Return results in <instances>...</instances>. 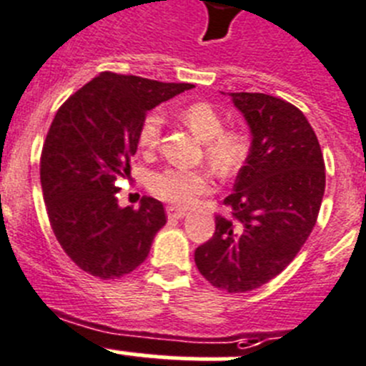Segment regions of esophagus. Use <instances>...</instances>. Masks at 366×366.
I'll return each instance as SVG.
<instances>
[{
  "label": "esophagus",
  "mask_w": 366,
  "mask_h": 366,
  "mask_svg": "<svg viewBox=\"0 0 366 366\" xmlns=\"http://www.w3.org/2000/svg\"><path fill=\"white\" fill-rule=\"evenodd\" d=\"M185 216H187L185 210L176 209V207H169V209H167V217H169V219H181V217H185Z\"/></svg>",
  "instance_id": "1"
}]
</instances>
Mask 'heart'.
Returning a JSON list of instances; mask_svg holds the SVG:
<instances>
[{
	"instance_id": "heart-1",
	"label": "heart",
	"mask_w": 366,
	"mask_h": 366,
	"mask_svg": "<svg viewBox=\"0 0 366 366\" xmlns=\"http://www.w3.org/2000/svg\"><path fill=\"white\" fill-rule=\"evenodd\" d=\"M183 122L189 129L205 143L207 159L214 169L227 174L232 172L244 157V139L239 132L224 130L223 117L209 103H192L181 110ZM161 130H163V116L157 112L149 114L139 127V147L145 152H154L159 147ZM149 187L159 199L167 201L174 207L194 205L197 197L203 196L212 187V177L205 170L170 169L152 174Z\"/></svg>"
}]
</instances>
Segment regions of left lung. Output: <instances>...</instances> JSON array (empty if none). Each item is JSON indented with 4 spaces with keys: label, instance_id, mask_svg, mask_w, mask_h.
Masks as SVG:
<instances>
[{
    "label": "left lung",
    "instance_id": "8db88e82",
    "mask_svg": "<svg viewBox=\"0 0 366 366\" xmlns=\"http://www.w3.org/2000/svg\"><path fill=\"white\" fill-rule=\"evenodd\" d=\"M252 143L224 197L232 217L197 247V270L224 292H249L276 277L312 232L325 194V161L316 132L292 103L261 92H230Z\"/></svg>",
    "mask_w": 366,
    "mask_h": 366
}]
</instances>
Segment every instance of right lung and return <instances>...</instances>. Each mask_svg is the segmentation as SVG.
Instances as JSON below:
<instances>
[{"mask_svg": "<svg viewBox=\"0 0 366 366\" xmlns=\"http://www.w3.org/2000/svg\"><path fill=\"white\" fill-rule=\"evenodd\" d=\"M189 89L102 72L56 112L39 165L43 199L56 239L85 272L117 280L149 256L167 223L163 203L145 196L137 210L122 209L116 181L130 176L147 112Z\"/></svg>", "mask_w": 366, "mask_h": 366, "instance_id": "right-lung-1", "label": "right lung"}]
</instances>
